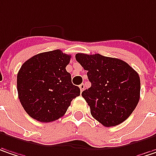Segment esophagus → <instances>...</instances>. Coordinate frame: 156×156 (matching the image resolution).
<instances>
[{
	"label": "esophagus",
	"instance_id": "esophagus-1",
	"mask_svg": "<svg viewBox=\"0 0 156 156\" xmlns=\"http://www.w3.org/2000/svg\"><path fill=\"white\" fill-rule=\"evenodd\" d=\"M79 88H80V91H81V93L85 90V85L84 84H81L80 86H79Z\"/></svg>",
	"mask_w": 156,
	"mask_h": 156
}]
</instances>
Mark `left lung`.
Wrapping results in <instances>:
<instances>
[{
    "instance_id": "obj_1",
    "label": "left lung",
    "mask_w": 156,
    "mask_h": 156,
    "mask_svg": "<svg viewBox=\"0 0 156 156\" xmlns=\"http://www.w3.org/2000/svg\"><path fill=\"white\" fill-rule=\"evenodd\" d=\"M76 60L84 69L91 87L82 93L91 115L105 127L125 121L140 101V79L124 61L100 54H77Z\"/></svg>"
}]
</instances>
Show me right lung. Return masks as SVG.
<instances>
[{"mask_svg":"<svg viewBox=\"0 0 156 156\" xmlns=\"http://www.w3.org/2000/svg\"><path fill=\"white\" fill-rule=\"evenodd\" d=\"M69 60V55L56 49L38 54L21 66L16 81L18 98L32 118L41 123L55 121L80 95L66 70Z\"/></svg>","mask_w":156,"mask_h":156,"instance_id":"obj_1","label":"right lung"}]
</instances>
